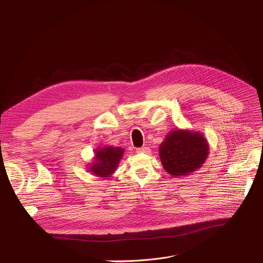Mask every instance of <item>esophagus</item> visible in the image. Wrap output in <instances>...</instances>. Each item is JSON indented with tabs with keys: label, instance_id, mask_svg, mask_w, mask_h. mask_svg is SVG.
<instances>
[{
	"label": "esophagus",
	"instance_id": "34e87169",
	"mask_svg": "<svg viewBox=\"0 0 263 263\" xmlns=\"http://www.w3.org/2000/svg\"><path fill=\"white\" fill-rule=\"evenodd\" d=\"M136 153L137 154H150V149L148 147H141V148H137L136 149Z\"/></svg>",
	"mask_w": 263,
	"mask_h": 263
}]
</instances>
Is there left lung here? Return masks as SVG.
I'll return each mask as SVG.
<instances>
[{"label": "left lung", "mask_w": 263, "mask_h": 263, "mask_svg": "<svg viewBox=\"0 0 263 263\" xmlns=\"http://www.w3.org/2000/svg\"><path fill=\"white\" fill-rule=\"evenodd\" d=\"M159 154L165 171L173 177H183L202 166L209 145L199 132L177 129L165 137Z\"/></svg>", "instance_id": "obj_1"}]
</instances>
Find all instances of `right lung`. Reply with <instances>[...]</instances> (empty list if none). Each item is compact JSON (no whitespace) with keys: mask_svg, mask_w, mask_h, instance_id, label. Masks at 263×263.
<instances>
[{"mask_svg":"<svg viewBox=\"0 0 263 263\" xmlns=\"http://www.w3.org/2000/svg\"><path fill=\"white\" fill-rule=\"evenodd\" d=\"M124 149L121 147L104 146L95 151V161L89 166V172L97 177H109L117 170Z\"/></svg>","mask_w":263,"mask_h":263,"instance_id":"1","label":"right lung"}]
</instances>
